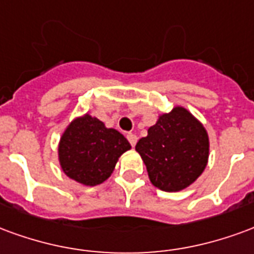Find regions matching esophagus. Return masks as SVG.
Masks as SVG:
<instances>
[{"label": "esophagus", "mask_w": 254, "mask_h": 254, "mask_svg": "<svg viewBox=\"0 0 254 254\" xmlns=\"http://www.w3.org/2000/svg\"><path fill=\"white\" fill-rule=\"evenodd\" d=\"M127 139H128L129 145L134 147V146L136 145V140H138V138H136V135L132 134V132H128V134H127Z\"/></svg>", "instance_id": "esophagus-1"}]
</instances>
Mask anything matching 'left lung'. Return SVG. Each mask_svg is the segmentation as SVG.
<instances>
[{"label":"left lung","mask_w":254,"mask_h":254,"mask_svg":"<svg viewBox=\"0 0 254 254\" xmlns=\"http://www.w3.org/2000/svg\"><path fill=\"white\" fill-rule=\"evenodd\" d=\"M135 150L145 162L153 186L177 192L203 173L208 160V135L187 109L177 107L161 115Z\"/></svg>","instance_id":"obj_1"}]
</instances>
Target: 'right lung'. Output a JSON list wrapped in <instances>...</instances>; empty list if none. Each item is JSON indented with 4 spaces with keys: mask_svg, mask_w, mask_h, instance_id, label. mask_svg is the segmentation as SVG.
<instances>
[{
    "mask_svg": "<svg viewBox=\"0 0 254 254\" xmlns=\"http://www.w3.org/2000/svg\"><path fill=\"white\" fill-rule=\"evenodd\" d=\"M129 149L128 140L119 131L85 115L74 120L62 135L59 161L70 179L94 187L108 179L118 158Z\"/></svg>",
    "mask_w": 254,
    "mask_h": 254,
    "instance_id": "1",
    "label": "right lung"
}]
</instances>
